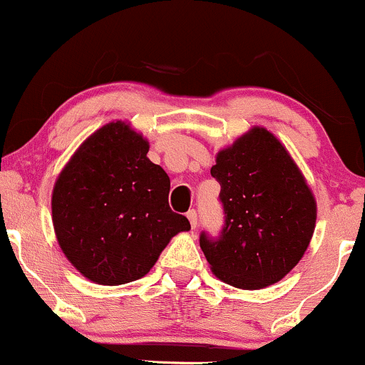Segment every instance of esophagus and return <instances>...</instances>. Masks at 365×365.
I'll return each instance as SVG.
<instances>
[{
  "label": "esophagus",
  "mask_w": 365,
  "mask_h": 365,
  "mask_svg": "<svg viewBox=\"0 0 365 365\" xmlns=\"http://www.w3.org/2000/svg\"><path fill=\"white\" fill-rule=\"evenodd\" d=\"M187 217H188V221H190L192 228H195V226H197V211H195V209H190V211L187 212Z\"/></svg>",
  "instance_id": "esophagus-1"
}]
</instances>
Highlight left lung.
I'll return each instance as SVG.
<instances>
[{"mask_svg": "<svg viewBox=\"0 0 365 365\" xmlns=\"http://www.w3.org/2000/svg\"><path fill=\"white\" fill-rule=\"evenodd\" d=\"M225 225L199 244L221 282L244 290L273 284L302 259L316 226V200L290 154L255 127L217 153Z\"/></svg>", "mask_w": 365, "mask_h": 365, "instance_id": "8db88e82", "label": "left lung"}]
</instances>
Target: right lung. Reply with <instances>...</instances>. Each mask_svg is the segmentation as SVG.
<instances>
[{
	"mask_svg": "<svg viewBox=\"0 0 365 365\" xmlns=\"http://www.w3.org/2000/svg\"><path fill=\"white\" fill-rule=\"evenodd\" d=\"M149 144L123 121L94 132L54 183L58 244L91 282L142 278L171 237L190 230L168 204L170 177L148 158Z\"/></svg>",
	"mask_w": 365,
	"mask_h": 365,
	"instance_id": "right-lung-1",
	"label": "right lung"
}]
</instances>
